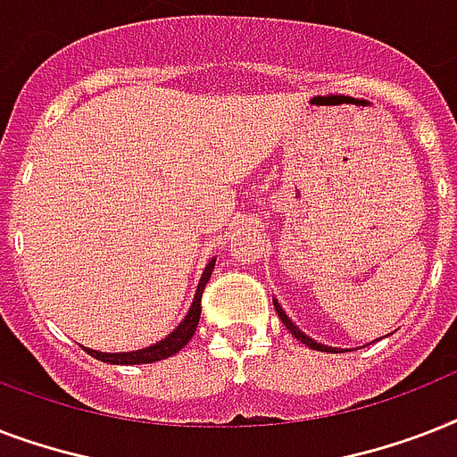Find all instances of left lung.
Instances as JSON below:
<instances>
[{
    "label": "left lung",
    "instance_id": "left-lung-1",
    "mask_svg": "<svg viewBox=\"0 0 457 457\" xmlns=\"http://www.w3.org/2000/svg\"><path fill=\"white\" fill-rule=\"evenodd\" d=\"M275 311H278L279 320H282V322H285V327H287V329H289V332H292V334H294V337H296V339H299V341H303L305 346H311V348H312V351H334V348L325 346V344H318V341H312V339H311V337H305V334H303V332H301L299 327L294 325L292 320L287 318V312H285V311H282V308H279V303H278V301H275Z\"/></svg>",
    "mask_w": 457,
    "mask_h": 457
}]
</instances>
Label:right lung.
<instances>
[{
    "instance_id": "add662e5",
    "label": "right lung",
    "mask_w": 457,
    "mask_h": 457,
    "mask_svg": "<svg viewBox=\"0 0 457 457\" xmlns=\"http://www.w3.org/2000/svg\"><path fill=\"white\" fill-rule=\"evenodd\" d=\"M215 261L206 265V270L201 275L199 289H196V296H194V303L187 312V318L179 322L178 329H172V334H168L163 341H158L154 346L149 348H139V351H130V353H99V351H92V348H85L92 358L104 362H113V365H145V362H156V361H165V358H170L175 355L182 346L189 344V339L196 332V327H199V318H201V296H204V289H206V282L211 278V272H213Z\"/></svg>"
}]
</instances>
